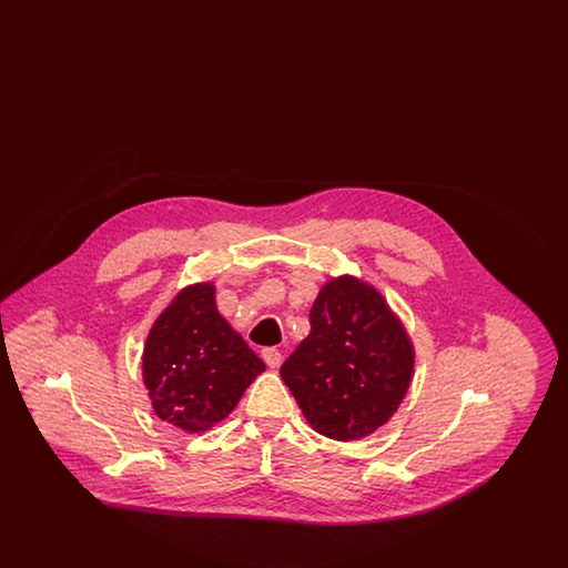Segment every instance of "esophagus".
I'll use <instances>...</instances> for the list:
<instances>
[{
  "instance_id": "obj_1",
  "label": "esophagus",
  "mask_w": 568,
  "mask_h": 568,
  "mask_svg": "<svg viewBox=\"0 0 568 568\" xmlns=\"http://www.w3.org/2000/svg\"><path fill=\"white\" fill-rule=\"evenodd\" d=\"M262 357H264V362H266L271 368H278L281 362H283V353L278 352L276 347H266V349L262 352Z\"/></svg>"
}]
</instances>
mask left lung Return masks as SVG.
<instances>
[{
	"instance_id": "8db88e82",
	"label": "left lung",
	"mask_w": 568,
	"mask_h": 568,
	"mask_svg": "<svg viewBox=\"0 0 568 568\" xmlns=\"http://www.w3.org/2000/svg\"><path fill=\"white\" fill-rule=\"evenodd\" d=\"M415 347L377 287L359 276L327 278L311 308V332L281 366L304 419L334 440L385 426L413 381Z\"/></svg>"
}]
</instances>
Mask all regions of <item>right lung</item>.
Wrapping results in <instances>:
<instances>
[{"instance_id":"obj_1","label":"right lung","mask_w":568,"mask_h":568,"mask_svg":"<svg viewBox=\"0 0 568 568\" xmlns=\"http://www.w3.org/2000/svg\"><path fill=\"white\" fill-rule=\"evenodd\" d=\"M215 283L183 287L149 329L142 383L155 415L187 434L213 430L266 371L215 302Z\"/></svg>"}]
</instances>
